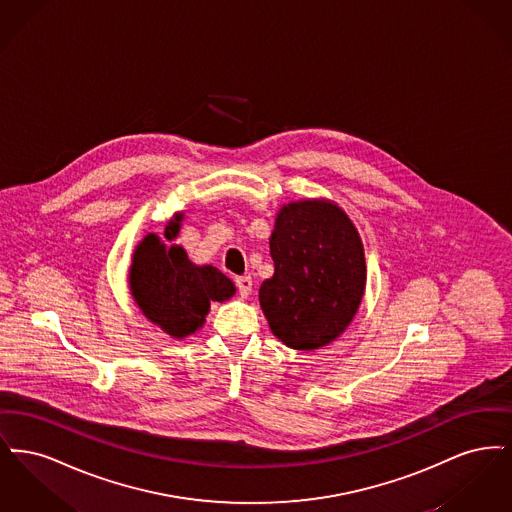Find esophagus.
Returning a JSON list of instances; mask_svg holds the SVG:
<instances>
[{
  "instance_id": "1",
  "label": "esophagus",
  "mask_w": 512,
  "mask_h": 512,
  "mask_svg": "<svg viewBox=\"0 0 512 512\" xmlns=\"http://www.w3.org/2000/svg\"><path fill=\"white\" fill-rule=\"evenodd\" d=\"M236 288H238V292H240L242 297H247L251 293V288H253L251 276H238L236 278Z\"/></svg>"
}]
</instances>
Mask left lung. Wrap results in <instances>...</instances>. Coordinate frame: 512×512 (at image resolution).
Here are the masks:
<instances>
[{
    "mask_svg": "<svg viewBox=\"0 0 512 512\" xmlns=\"http://www.w3.org/2000/svg\"><path fill=\"white\" fill-rule=\"evenodd\" d=\"M274 274L259 288L272 334L301 351L336 340L355 317L366 284L355 224L328 199L284 205L270 236Z\"/></svg>",
    "mask_w": 512,
    "mask_h": 512,
    "instance_id": "1",
    "label": "left lung"
}]
</instances>
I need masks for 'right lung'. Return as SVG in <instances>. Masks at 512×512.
<instances>
[{
	"label": "right lung",
	"mask_w": 512,
	"mask_h": 512,
	"mask_svg": "<svg viewBox=\"0 0 512 512\" xmlns=\"http://www.w3.org/2000/svg\"><path fill=\"white\" fill-rule=\"evenodd\" d=\"M182 215L165 226V240L178 236ZM128 284L134 301L147 320L172 338L182 340L199 330L211 301H226L236 293L234 282L211 265H194L184 247L163 244L147 234L132 255Z\"/></svg>",
	"instance_id": "add662e5"
}]
</instances>
